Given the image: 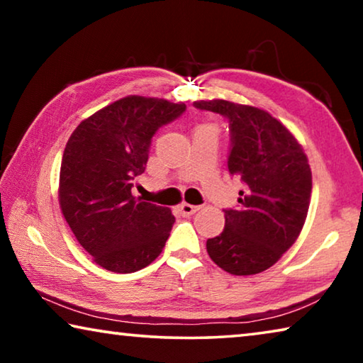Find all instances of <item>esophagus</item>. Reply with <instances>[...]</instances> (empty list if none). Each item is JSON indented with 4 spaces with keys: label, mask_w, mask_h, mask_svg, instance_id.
Segmentation results:
<instances>
[{
    "label": "esophagus",
    "mask_w": 363,
    "mask_h": 363,
    "mask_svg": "<svg viewBox=\"0 0 363 363\" xmlns=\"http://www.w3.org/2000/svg\"><path fill=\"white\" fill-rule=\"evenodd\" d=\"M179 211H181L182 216H190V214H194L195 211H199V206L189 205V203H181L179 205Z\"/></svg>",
    "instance_id": "1"
}]
</instances>
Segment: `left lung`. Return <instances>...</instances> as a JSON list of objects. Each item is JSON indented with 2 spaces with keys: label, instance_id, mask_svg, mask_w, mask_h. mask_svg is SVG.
<instances>
[{
  "label": "left lung",
  "instance_id": "obj_1",
  "mask_svg": "<svg viewBox=\"0 0 363 363\" xmlns=\"http://www.w3.org/2000/svg\"><path fill=\"white\" fill-rule=\"evenodd\" d=\"M229 123V173L240 179L237 208H227L224 230L206 251L220 269L253 275L274 266L296 242L311 203L312 173L293 134L261 108L223 99L194 102Z\"/></svg>",
  "mask_w": 363,
  "mask_h": 363
}]
</instances>
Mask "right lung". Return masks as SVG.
<instances>
[{
    "instance_id": "right-lung-1",
    "label": "right lung",
    "mask_w": 363,
    "mask_h": 363,
    "mask_svg": "<svg viewBox=\"0 0 363 363\" xmlns=\"http://www.w3.org/2000/svg\"><path fill=\"white\" fill-rule=\"evenodd\" d=\"M186 104L128 96L79 123L65 145L59 201L79 245L104 269L136 272L167 243L169 208L133 196L152 138L186 112Z\"/></svg>"
}]
</instances>
